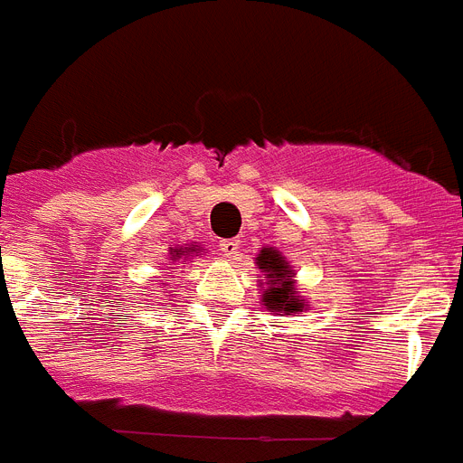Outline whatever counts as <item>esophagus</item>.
<instances>
[{
    "label": "esophagus",
    "mask_w": 463,
    "mask_h": 463,
    "mask_svg": "<svg viewBox=\"0 0 463 463\" xmlns=\"http://www.w3.org/2000/svg\"><path fill=\"white\" fill-rule=\"evenodd\" d=\"M219 250H221V254H223V257L232 259V257H235V254H238V250H240V240H235V238L221 240Z\"/></svg>",
    "instance_id": "34e87169"
}]
</instances>
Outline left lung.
Wrapping results in <instances>:
<instances>
[{
  "label": "left lung",
  "mask_w": 463,
  "mask_h": 463,
  "mask_svg": "<svg viewBox=\"0 0 463 463\" xmlns=\"http://www.w3.org/2000/svg\"><path fill=\"white\" fill-rule=\"evenodd\" d=\"M259 269L269 278V290L264 292V307L269 311H280V314H295L304 309V299L292 288V270L280 254L270 247H264L257 257Z\"/></svg>",
  "instance_id": "obj_1"
}]
</instances>
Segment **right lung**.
Listing matches in <instances>:
<instances>
[{"instance_id":"obj_1","label":"right lung","mask_w":463,"mask_h":463,"mask_svg":"<svg viewBox=\"0 0 463 463\" xmlns=\"http://www.w3.org/2000/svg\"><path fill=\"white\" fill-rule=\"evenodd\" d=\"M187 251H194V250H193V247H190V250H187ZM187 251H183V250H175V251H173V259H180V254H187Z\"/></svg>"}]
</instances>
